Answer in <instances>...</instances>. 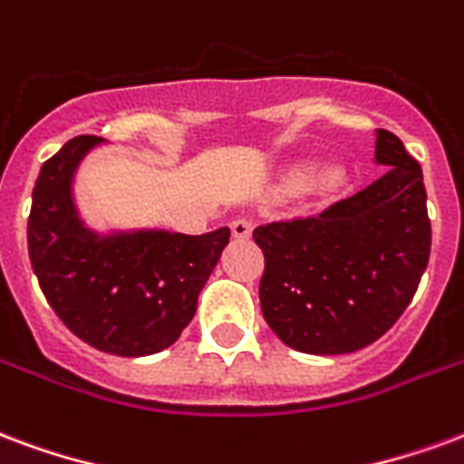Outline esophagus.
<instances>
[{
	"label": "esophagus",
	"instance_id": "1",
	"mask_svg": "<svg viewBox=\"0 0 464 464\" xmlns=\"http://www.w3.org/2000/svg\"><path fill=\"white\" fill-rule=\"evenodd\" d=\"M229 227H232V235H235L237 239H246V237L252 235V229H255V222L249 218H237L232 219Z\"/></svg>",
	"mask_w": 464,
	"mask_h": 464
}]
</instances>
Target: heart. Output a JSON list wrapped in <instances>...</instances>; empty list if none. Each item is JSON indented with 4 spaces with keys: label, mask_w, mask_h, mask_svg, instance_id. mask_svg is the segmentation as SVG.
Here are the masks:
<instances>
[{
    "label": "heart",
    "mask_w": 464,
    "mask_h": 464,
    "mask_svg": "<svg viewBox=\"0 0 464 464\" xmlns=\"http://www.w3.org/2000/svg\"><path fill=\"white\" fill-rule=\"evenodd\" d=\"M311 175H314V168L311 165H302V168H296V170L292 172V182L299 188V185H306V182L311 180ZM341 180H343V170L341 168H329V170H324V175H321V188L326 192L336 190L341 185Z\"/></svg>",
    "instance_id": "heart-1"
}]
</instances>
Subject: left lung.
Returning a JSON list of instances; mask_svg holds the SVG:
<instances>
[{"label": "left lung", "mask_w": 464, "mask_h": 464, "mask_svg": "<svg viewBox=\"0 0 464 464\" xmlns=\"http://www.w3.org/2000/svg\"><path fill=\"white\" fill-rule=\"evenodd\" d=\"M388 170L319 215L255 229L265 252L259 302L269 329L302 353L368 346L401 319L430 256V219L418 160L378 128Z\"/></svg>", "instance_id": "8db88e82"}]
</instances>
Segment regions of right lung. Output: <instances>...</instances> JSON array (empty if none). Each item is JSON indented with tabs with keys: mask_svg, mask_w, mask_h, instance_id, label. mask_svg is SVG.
<instances>
[{
	"mask_svg": "<svg viewBox=\"0 0 464 464\" xmlns=\"http://www.w3.org/2000/svg\"><path fill=\"white\" fill-rule=\"evenodd\" d=\"M103 138L79 135L42 165L32 192L29 259L46 302L66 329L113 356H150L172 346L229 242L208 235L135 229L98 235L73 205V172Z\"/></svg>",
	"mask_w": 464,
	"mask_h": 464,
	"instance_id": "1",
	"label": "right lung"
}]
</instances>
